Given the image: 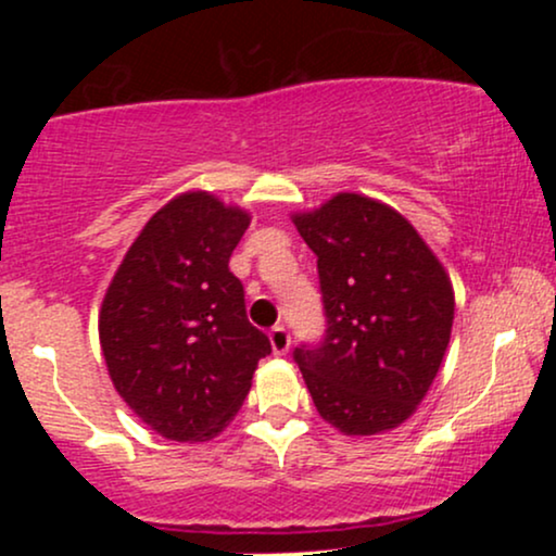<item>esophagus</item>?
I'll return each mask as SVG.
<instances>
[{"instance_id":"1","label":"esophagus","mask_w":556,"mask_h":556,"mask_svg":"<svg viewBox=\"0 0 556 556\" xmlns=\"http://www.w3.org/2000/svg\"><path fill=\"white\" fill-rule=\"evenodd\" d=\"M269 340H271L274 355H285L287 350H290V331H287V327H282V324H277V327L269 331Z\"/></svg>"}]
</instances>
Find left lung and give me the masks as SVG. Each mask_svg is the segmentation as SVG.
Instances as JSON below:
<instances>
[{
	"instance_id": "1",
	"label": "left lung",
	"mask_w": 556,
	"mask_h": 556,
	"mask_svg": "<svg viewBox=\"0 0 556 556\" xmlns=\"http://www.w3.org/2000/svg\"><path fill=\"white\" fill-rule=\"evenodd\" d=\"M295 227L316 256L327 327L292 350L316 410L344 433L394 429L442 366L450 279L410 222L371 198L340 193Z\"/></svg>"
}]
</instances>
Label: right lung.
<instances>
[{
    "mask_svg": "<svg viewBox=\"0 0 556 556\" xmlns=\"http://www.w3.org/2000/svg\"><path fill=\"white\" fill-rule=\"evenodd\" d=\"M248 225V214L208 193L175 198L132 242L101 305L114 389L175 442H203L225 429L258 361L271 353L229 271Z\"/></svg>",
    "mask_w": 556,
    "mask_h": 556,
    "instance_id": "1",
    "label": "right lung"
}]
</instances>
